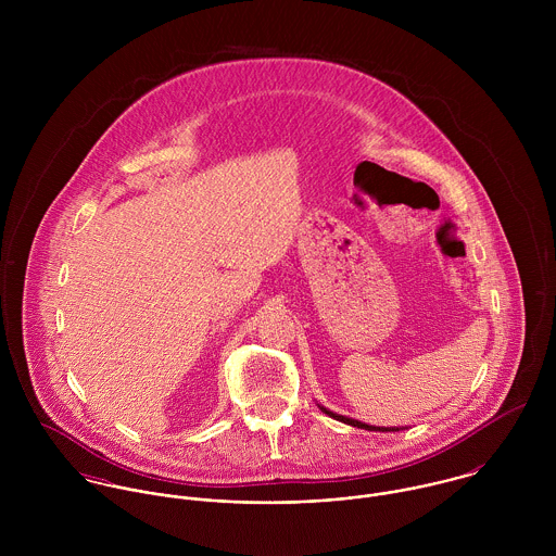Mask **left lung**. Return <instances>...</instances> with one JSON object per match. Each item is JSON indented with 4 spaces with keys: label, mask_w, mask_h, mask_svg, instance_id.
I'll return each mask as SVG.
<instances>
[{
    "label": "left lung",
    "mask_w": 556,
    "mask_h": 556,
    "mask_svg": "<svg viewBox=\"0 0 556 556\" xmlns=\"http://www.w3.org/2000/svg\"><path fill=\"white\" fill-rule=\"evenodd\" d=\"M320 410L323 413H327L329 417H333V419H338V421H344V424H349V426H355V428H364V430H379V432H396L400 428H381V426H368V424H364V421H357V419H351V417H344V415H338V413H333V410H329V408H325V406H320Z\"/></svg>",
    "instance_id": "1"
}]
</instances>
